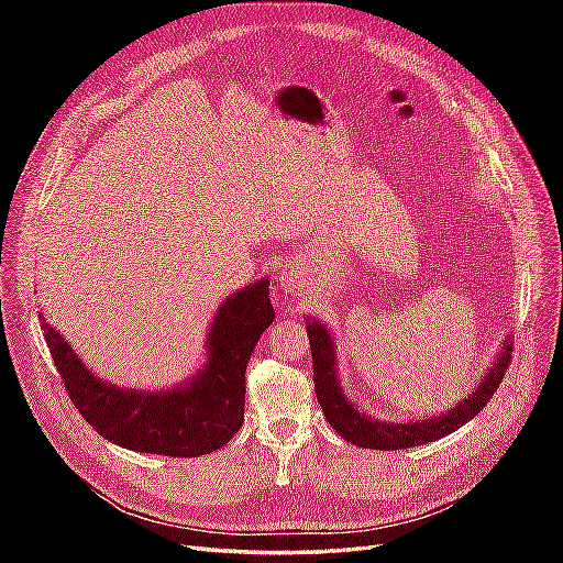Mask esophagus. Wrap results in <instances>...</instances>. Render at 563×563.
<instances>
[{"mask_svg": "<svg viewBox=\"0 0 563 563\" xmlns=\"http://www.w3.org/2000/svg\"><path fill=\"white\" fill-rule=\"evenodd\" d=\"M282 286H284V291H291V294H296V291H300L302 279H300L298 272H288V275H284V277H282Z\"/></svg>", "mask_w": 563, "mask_h": 563, "instance_id": "34e87169", "label": "esophagus"}]
</instances>
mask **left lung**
I'll return each instance as SVG.
<instances>
[{
    "instance_id": "left-lung-1",
    "label": "left lung",
    "mask_w": 563,
    "mask_h": 563,
    "mask_svg": "<svg viewBox=\"0 0 563 563\" xmlns=\"http://www.w3.org/2000/svg\"><path fill=\"white\" fill-rule=\"evenodd\" d=\"M310 335V350H312V368H314V391L323 416L331 422V428L347 439L350 444L373 449V451H399L411 449L420 444H430L439 437H446L460 424H465L474 416H479L482 408L488 404V399L496 395L500 387L505 373L512 362V343L505 340V350L498 356V364L486 373L482 385L476 387L472 395L460 401L455 408H451L444 416L424 418L416 422H383L376 418H368L360 413V408H354L335 378V352H333V338L323 329V323L310 321L308 323Z\"/></svg>"
}]
</instances>
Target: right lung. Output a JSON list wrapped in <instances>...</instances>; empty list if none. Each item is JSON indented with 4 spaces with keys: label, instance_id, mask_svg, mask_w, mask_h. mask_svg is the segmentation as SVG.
Wrapping results in <instances>:
<instances>
[{
    "label": "right lung",
    "instance_id": "obj_1",
    "mask_svg": "<svg viewBox=\"0 0 563 563\" xmlns=\"http://www.w3.org/2000/svg\"><path fill=\"white\" fill-rule=\"evenodd\" d=\"M267 286L263 279L220 305L209 331V364L192 383L159 395L124 391L93 378L44 314L40 321L65 391L100 437L141 453L197 457L225 446L242 428L246 364L275 321Z\"/></svg>",
    "mask_w": 563,
    "mask_h": 563
}]
</instances>
